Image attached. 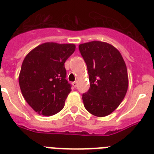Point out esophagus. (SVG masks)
<instances>
[{
    "mask_svg": "<svg viewBox=\"0 0 154 154\" xmlns=\"http://www.w3.org/2000/svg\"><path fill=\"white\" fill-rule=\"evenodd\" d=\"M72 85L73 86V88H77V81H74V82H73V83H72Z\"/></svg>",
    "mask_w": 154,
    "mask_h": 154,
    "instance_id": "34e87169",
    "label": "esophagus"
}]
</instances>
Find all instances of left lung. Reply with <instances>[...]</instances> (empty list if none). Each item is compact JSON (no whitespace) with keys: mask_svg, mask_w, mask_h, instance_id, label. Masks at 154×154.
<instances>
[{"mask_svg":"<svg viewBox=\"0 0 154 154\" xmlns=\"http://www.w3.org/2000/svg\"><path fill=\"white\" fill-rule=\"evenodd\" d=\"M86 63L90 88L82 95L85 109L96 117H106L123 101L128 87L126 64L113 45L94 41L79 45Z\"/></svg>","mask_w":154,"mask_h":154,"instance_id":"1","label":"left lung"}]
</instances>
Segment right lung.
<instances>
[{"label": "right lung", "mask_w": 154, "mask_h": 154, "mask_svg": "<svg viewBox=\"0 0 154 154\" xmlns=\"http://www.w3.org/2000/svg\"><path fill=\"white\" fill-rule=\"evenodd\" d=\"M73 44L47 42L29 51L22 64L19 83L24 99L38 114L61 111L71 91L64 63L75 51Z\"/></svg>", "instance_id": "1"}]
</instances>
